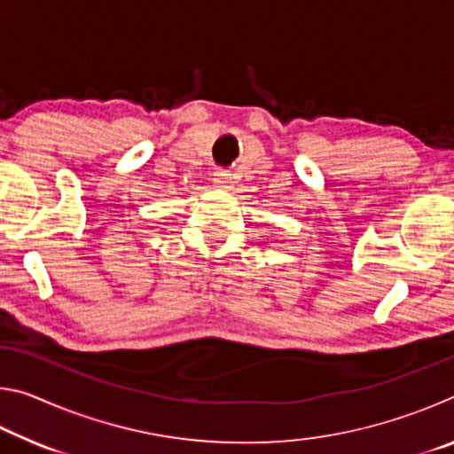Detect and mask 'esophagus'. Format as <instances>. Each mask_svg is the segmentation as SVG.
Here are the masks:
<instances>
[{
    "mask_svg": "<svg viewBox=\"0 0 454 454\" xmlns=\"http://www.w3.org/2000/svg\"><path fill=\"white\" fill-rule=\"evenodd\" d=\"M228 182H230V174H226L224 170H218L214 174V184H218L220 188H226Z\"/></svg>",
    "mask_w": 454,
    "mask_h": 454,
    "instance_id": "1",
    "label": "esophagus"
}]
</instances>
